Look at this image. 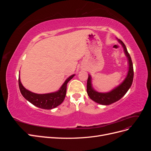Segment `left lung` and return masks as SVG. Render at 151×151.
<instances>
[{"label":"left lung","mask_w":151,"mask_h":151,"mask_svg":"<svg viewBox=\"0 0 151 151\" xmlns=\"http://www.w3.org/2000/svg\"><path fill=\"white\" fill-rule=\"evenodd\" d=\"M118 41L122 45L123 49H124V52L128 58V60H129L128 62L129 64V71H128V74L125 80L116 88L108 93H105L97 92L93 89L92 84H91V77L90 75L88 76V82H87V93H88L89 98L96 103L103 105L110 104L120 100L130 89L132 82H133L134 68L130 55L122 41L120 40H118Z\"/></svg>","instance_id":"8db88e82"}]
</instances>
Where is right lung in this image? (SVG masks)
Wrapping results in <instances>:
<instances>
[{
  "label": "right lung",
  "instance_id": "1",
  "mask_svg": "<svg viewBox=\"0 0 151 151\" xmlns=\"http://www.w3.org/2000/svg\"><path fill=\"white\" fill-rule=\"evenodd\" d=\"M74 76L75 74L72 75L67 79L60 89L57 92L48 94H36L27 90L21 84L19 77L18 82H19L21 93L26 100L38 108L45 109H51L58 106L63 101L66 95L67 83Z\"/></svg>",
  "mask_w": 151,
  "mask_h": 151
}]
</instances>
